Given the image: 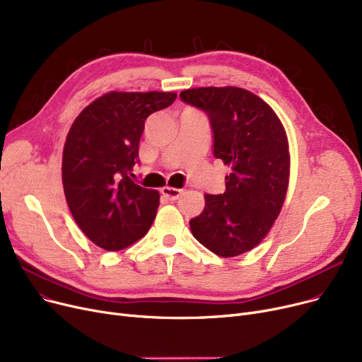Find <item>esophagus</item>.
Returning <instances> with one entry per match:
<instances>
[{
	"label": "esophagus",
	"instance_id": "1",
	"mask_svg": "<svg viewBox=\"0 0 362 362\" xmlns=\"http://www.w3.org/2000/svg\"><path fill=\"white\" fill-rule=\"evenodd\" d=\"M161 194H163L164 197H167L168 199L175 201V199H177V198L182 195V189H177V187L165 186V187H163V189H161Z\"/></svg>",
	"mask_w": 362,
	"mask_h": 362
}]
</instances>
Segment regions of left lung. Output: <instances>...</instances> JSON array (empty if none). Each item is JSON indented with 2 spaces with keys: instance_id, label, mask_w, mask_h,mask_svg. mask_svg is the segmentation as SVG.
I'll list each match as a JSON object with an SVG mask.
<instances>
[{
  "instance_id": "8db88e82",
  "label": "left lung",
  "mask_w": 362,
  "mask_h": 362,
  "mask_svg": "<svg viewBox=\"0 0 362 362\" xmlns=\"http://www.w3.org/2000/svg\"><path fill=\"white\" fill-rule=\"evenodd\" d=\"M180 99L207 114L213 153L230 167L226 191L204 195L206 207L189 222L192 235L217 256L247 253L271 230L286 199V130L268 103L240 87L189 88Z\"/></svg>"
}]
</instances>
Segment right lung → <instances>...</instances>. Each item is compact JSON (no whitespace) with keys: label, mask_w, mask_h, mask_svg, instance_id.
<instances>
[{"label":"right lung","mask_w":362,"mask_h":362,"mask_svg":"<svg viewBox=\"0 0 362 362\" xmlns=\"http://www.w3.org/2000/svg\"><path fill=\"white\" fill-rule=\"evenodd\" d=\"M176 98L167 91H111L71 125L62 160L64 191L76 225L98 247L118 251L149 230L160 194L130 176L146 118Z\"/></svg>","instance_id":"1"}]
</instances>
